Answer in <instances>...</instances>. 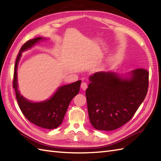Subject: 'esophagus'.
Segmentation results:
<instances>
[{"label":"esophagus","mask_w":161,"mask_h":161,"mask_svg":"<svg viewBox=\"0 0 161 161\" xmlns=\"http://www.w3.org/2000/svg\"><path fill=\"white\" fill-rule=\"evenodd\" d=\"M81 89L82 90H86V88H88V85H87V84L86 83V82H82L81 83Z\"/></svg>","instance_id":"esophagus-1"}]
</instances>
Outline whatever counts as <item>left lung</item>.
I'll list each match as a JSON object with an SVG mask.
<instances>
[{
    "label": "left lung",
    "instance_id": "1",
    "mask_svg": "<svg viewBox=\"0 0 161 161\" xmlns=\"http://www.w3.org/2000/svg\"><path fill=\"white\" fill-rule=\"evenodd\" d=\"M124 77L113 72L90 75L86 89L88 116L94 129L113 130L133 118L145 99L149 85V71L137 69Z\"/></svg>",
    "mask_w": 161,
    "mask_h": 161
}]
</instances>
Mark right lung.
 <instances>
[{
    "label": "right lung",
    "mask_w": 161,
    "mask_h": 161,
    "mask_svg": "<svg viewBox=\"0 0 161 161\" xmlns=\"http://www.w3.org/2000/svg\"><path fill=\"white\" fill-rule=\"evenodd\" d=\"M44 39H45L36 37L28 40L22 46L15 61L13 88L15 90L19 109L27 120L41 128L53 129L59 126L63 122L70 102L79 93L81 81L78 80L74 83L60 86L49 99L42 102H31L20 94L18 89L17 69L22 52L31 48L35 44Z\"/></svg>",
    "instance_id": "add662e5"
}]
</instances>
